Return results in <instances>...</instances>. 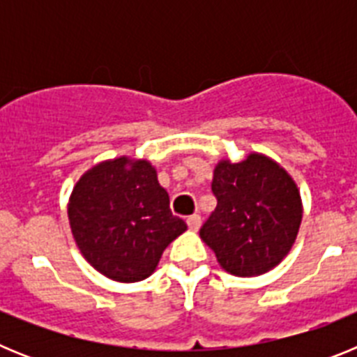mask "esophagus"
I'll list each match as a JSON object with an SVG mask.
<instances>
[{
  "instance_id": "esophagus-1",
  "label": "esophagus",
  "mask_w": 357,
  "mask_h": 357,
  "mask_svg": "<svg viewBox=\"0 0 357 357\" xmlns=\"http://www.w3.org/2000/svg\"><path fill=\"white\" fill-rule=\"evenodd\" d=\"M202 225V218L200 214H191V216H188V227L191 230H198Z\"/></svg>"
}]
</instances>
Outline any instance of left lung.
<instances>
[{
    "label": "left lung",
    "instance_id": "1",
    "mask_svg": "<svg viewBox=\"0 0 357 357\" xmlns=\"http://www.w3.org/2000/svg\"><path fill=\"white\" fill-rule=\"evenodd\" d=\"M218 204L200 238L218 263L238 277L259 275L284 259L302 220L301 195L291 176L268 157L222 160L211 184Z\"/></svg>",
    "mask_w": 357,
    "mask_h": 357
}]
</instances>
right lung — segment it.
<instances>
[{
    "mask_svg": "<svg viewBox=\"0 0 357 357\" xmlns=\"http://www.w3.org/2000/svg\"><path fill=\"white\" fill-rule=\"evenodd\" d=\"M68 214L85 259L119 282L151 275L166 247L188 229L173 216L151 164L127 157L85 173L73 189Z\"/></svg>",
    "mask_w": 357,
    "mask_h": 357,
    "instance_id": "obj_1",
    "label": "right lung"
}]
</instances>
